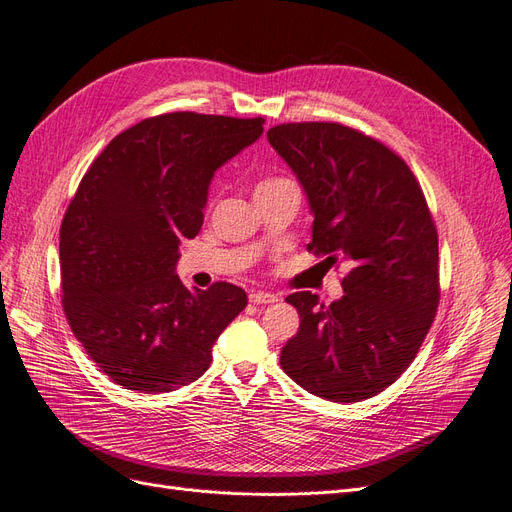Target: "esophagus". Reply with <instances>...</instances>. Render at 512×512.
Returning a JSON list of instances; mask_svg holds the SVG:
<instances>
[{
    "label": "esophagus",
    "mask_w": 512,
    "mask_h": 512,
    "mask_svg": "<svg viewBox=\"0 0 512 512\" xmlns=\"http://www.w3.org/2000/svg\"><path fill=\"white\" fill-rule=\"evenodd\" d=\"M249 300L253 304H272V302H278V295L276 293H268V291H253L249 295Z\"/></svg>",
    "instance_id": "34e87169"
}]
</instances>
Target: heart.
<instances>
[{
    "mask_svg": "<svg viewBox=\"0 0 512 512\" xmlns=\"http://www.w3.org/2000/svg\"><path fill=\"white\" fill-rule=\"evenodd\" d=\"M280 180L283 178H268V180H261V183L257 185V189H263V187H270V185H276V183H280ZM255 189V191H257Z\"/></svg>",
    "mask_w": 512,
    "mask_h": 512,
    "instance_id": "heart-1",
    "label": "heart"
}]
</instances>
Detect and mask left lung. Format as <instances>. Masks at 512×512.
<instances>
[{"instance_id": "1", "label": "left lung", "mask_w": 512, "mask_h": 512, "mask_svg": "<svg viewBox=\"0 0 512 512\" xmlns=\"http://www.w3.org/2000/svg\"><path fill=\"white\" fill-rule=\"evenodd\" d=\"M268 142L308 197V251L344 263V295L291 293L300 329L280 353L295 383L329 402H361L410 366L438 300V234L415 174L385 144L340 123H287Z\"/></svg>"}]
</instances>
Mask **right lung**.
Listing matches in <instances>:
<instances>
[{
    "mask_svg": "<svg viewBox=\"0 0 512 512\" xmlns=\"http://www.w3.org/2000/svg\"><path fill=\"white\" fill-rule=\"evenodd\" d=\"M263 119L170 112L114 138L82 176L59 232L63 310L78 342L125 389L166 393L200 378L244 289H187L178 244L204 223L221 166Z\"/></svg>",
    "mask_w": 512,
    "mask_h": 512,
    "instance_id": "1",
    "label": "right lung"
}]
</instances>
